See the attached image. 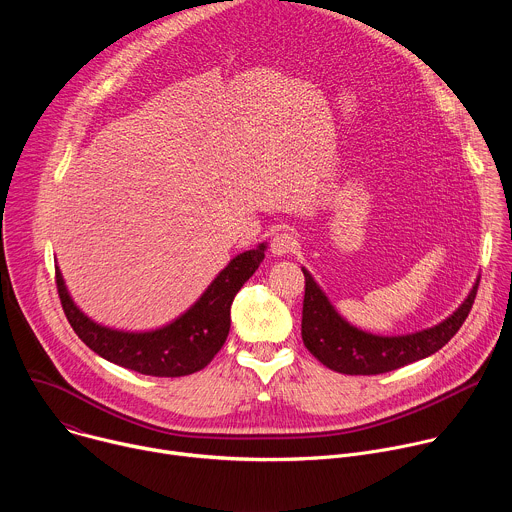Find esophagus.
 Here are the masks:
<instances>
[{
  "mask_svg": "<svg viewBox=\"0 0 512 512\" xmlns=\"http://www.w3.org/2000/svg\"><path fill=\"white\" fill-rule=\"evenodd\" d=\"M298 249V237L291 233V231H281L277 233L273 239H271V253L275 257H283V255H289L294 253Z\"/></svg>",
  "mask_w": 512,
  "mask_h": 512,
  "instance_id": "esophagus-1",
  "label": "esophagus"
}]
</instances>
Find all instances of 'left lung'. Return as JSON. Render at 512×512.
<instances>
[{"instance_id": "1", "label": "left lung", "mask_w": 512, "mask_h": 512, "mask_svg": "<svg viewBox=\"0 0 512 512\" xmlns=\"http://www.w3.org/2000/svg\"><path fill=\"white\" fill-rule=\"evenodd\" d=\"M302 271L306 277L302 340L324 367L342 375H381L437 352L462 328L478 291L476 281L464 304L433 328L405 336H375L340 318L314 277Z\"/></svg>"}]
</instances>
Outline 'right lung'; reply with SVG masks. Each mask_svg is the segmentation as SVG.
Here are the masks:
<instances>
[{
	"instance_id": "1",
	"label": "right lung",
	"mask_w": 512,
	"mask_h": 512,
	"mask_svg": "<svg viewBox=\"0 0 512 512\" xmlns=\"http://www.w3.org/2000/svg\"><path fill=\"white\" fill-rule=\"evenodd\" d=\"M263 259V243L237 255L188 312L152 332L113 330L87 318L70 300L58 267L56 289L68 324L99 356L141 375L186 377L204 369L223 348L231 328V304Z\"/></svg>"
}]
</instances>
